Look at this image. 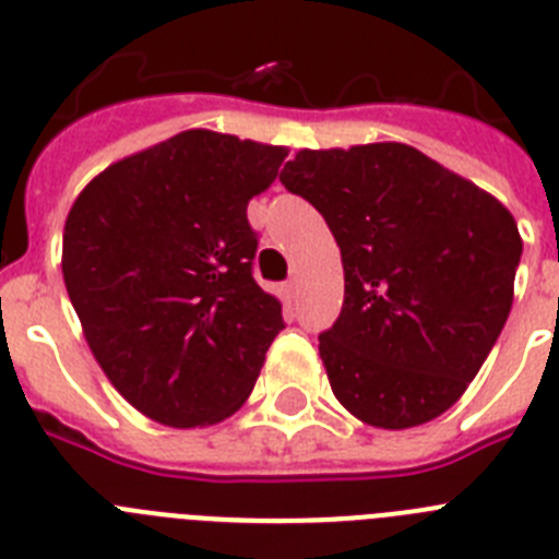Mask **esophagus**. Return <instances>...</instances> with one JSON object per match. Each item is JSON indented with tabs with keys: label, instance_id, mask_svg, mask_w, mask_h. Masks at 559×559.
<instances>
[{
	"label": "esophagus",
	"instance_id": "obj_1",
	"mask_svg": "<svg viewBox=\"0 0 559 559\" xmlns=\"http://www.w3.org/2000/svg\"><path fill=\"white\" fill-rule=\"evenodd\" d=\"M283 294L285 299H296V296H299V280H296V276H290L288 283L283 285Z\"/></svg>",
	"mask_w": 559,
	"mask_h": 559
}]
</instances>
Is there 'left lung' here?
Segmentation results:
<instances>
[{
	"instance_id": "1",
	"label": "left lung",
	"mask_w": 559,
	"mask_h": 559,
	"mask_svg": "<svg viewBox=\"0 0 559 559\" xmlns=\"http://www.w3.org/2000/svg\"><path fill=\"white\" fill-rule=\"evenodd\" d=\"M280 181L341 249L344 305L319 335L341 406L392 431L448 412L510 316L523 251L510 210L400 142L299 151Z\"/></svg>"
}]
</instances>
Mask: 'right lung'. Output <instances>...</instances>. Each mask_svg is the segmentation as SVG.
I'll use <instances>...</instances> for the list:
<instances>
[{"instance_id": "add662e5", "label": "right lung", "mask_w": 559, "mask_h": 559, "mask_svg": "<svg viewBox=\"0 0 559 559\" xmlns=\"http://www.w3.org/2000/svg\"><path fill=\"white\" fill-rule=\"evenodd\" d=\"M288 151L195 128L92 179L63 226V283L114 389L162 426L221 423L254 389L283 305L251 276L246 206Z\"/></svg>"}]
</instances>
